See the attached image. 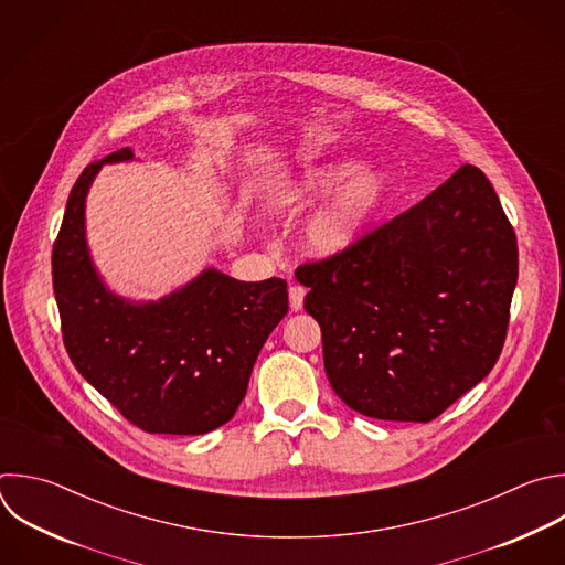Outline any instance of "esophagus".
<instances>
[{
    "instance_id": "34e87169",
    "label": "esophagus",
    "mask_w": 565,
    "mask_h": 565,
    "mask_svg": "<svg viewBox=\"0 0 565 565\" xmlns=\"http://www.w3.org/2000/svg\"><path fill=\"white\" fill-rule=\"evenodd\" d=\"M290 308L292 310H301L303 308V297H306V288L303 286H290Z\"/></svg>"
}]
</instances>
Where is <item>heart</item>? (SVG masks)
Listing matches in <instances>:
<instances>
[{
  "label": "heart",
  "mask_w": 565,
  "mask_h": 565,
  "mask_svg": "<svg viewBox=\"0 0 565 565\" xmlns=\"http://www.w3.org/2000/svg\"><path fill=\"white\" fill-rule=\"evenodd\" d=\"M343 178L347 181L337 195L306 226V248L317 257L343 253L363 235L386 195V174L377 168H356L352 172L348 159L328 161L290 177L273 198L277 206L299 209L332 193Z\"/></svg>",
  "instance_id": "1"
}]
</instances>
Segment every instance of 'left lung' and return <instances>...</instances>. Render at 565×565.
<instances>
[{
    "instance_id": "1",
    "label": "left lung",
    "mask_w": 565,
    "mask_h": 565,
    "mask_svg": "<svg viewBox=\"0 0 565 565\" xmlns=\"http://www.w3.org/2000/svg\"><path fill=\"white\" fill-rule=\"evenodd\" d=\"M519 275L492 183L461 166L343 253L301 264L337 397L386 422L437 419L494 367Z\"/></svg>"
}]
</instances>
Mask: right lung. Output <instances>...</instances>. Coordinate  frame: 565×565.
I'll use <instances>...</instances> for the list:
<instances>
[{
  "label": "right lung",
  "mask_w": 565,
  "mask_h": 565,
  "mask_svg": "<svg viewBox=\"0 0 565 565\" xmlns=\"http://www.w3.org/2000/svg\"><path fill=\"white\" fill-rule=\"evenodd\" d=\"M77 177L53 244V290L66 352L82 377L132 426L152 435H204L233 419L253 365L288 312L279 277L237 281L215 268L168 297L130 303L99 279L86 246V193L104 163Z\"/></svg>",
  "instance_id": "obj_1"
}]
</instances>
